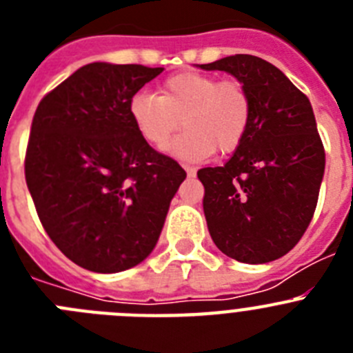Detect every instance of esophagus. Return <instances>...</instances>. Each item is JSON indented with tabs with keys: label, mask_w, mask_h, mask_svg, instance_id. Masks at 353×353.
<instances>
[{
	"label": "esophagus",
	"mask_w": 353,
	"mask_h": 353,
	"mask_svg": "<svg viewBox=\"0 0 353 353\" xmlns=\"http://www.w3.org/2000/svg\"><path fill=\"white\" fill-rule=\"evenodd\" d=\"M183 168H185V171L189 176H196V168H192V166H183Z\"/></svg>",
	"instance_id": "1"
}]
</instances>
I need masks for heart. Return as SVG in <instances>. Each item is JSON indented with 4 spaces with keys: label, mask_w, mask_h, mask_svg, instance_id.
I'll return each mask as SVG.
<instances>
[{
    "label": "heart",
    "mask_w": 353,
    "mask_h": 353,
    "mask_svg": "<svg viewBox=\"0 0 353 353\" xmlns=\"http://www.w3.org/2000/svg\"><path fill=\"white\" fill-rule=\"evenodd\" d=\"M129 117L138 134L162 150L179 130L170 152L198 162L219 150L230 154L244 141L251 120V101L236 81H219L201 72H180L164 79L159 97L139 92L130 99Z\"/></svg>",
    "instance_id": "obj_1"
}]
</instances>
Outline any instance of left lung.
I'll use <instances>...</instances> for the list:
<instances>
[{"label": "left lung", "instance_id": "obj_1", "mask_svg": "<svg viewBox=\"0 0 353 353\" xmlns=\"http://www.w3.org/2000/svg\"><path fill=\"white\" fill-rule=\"evenodd\" d=\"M199 68L232 74L251 101L248 134L232 159L198 171L208 232L226 256L269 263L295 248L316 208L325 150L313 108L258 56H226Z\"/></svg>", "mask_w": 353, "mask_h": 353}]
</instances>
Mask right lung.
<instances>
[{
    "label": "right lung",
    "mask_w": 353,
    "mask_h": 353,
    "mask_svg": "<svg viewBox=\"0 0 353 353\" xmlns=\"http://www.w3.org/2000/svg\"><path fill=\"white\" fill-rule=\"evenodd\" d=\"M164 68L84 65L43 97L24 173L43 230L68 260L114 274L154 251L185 180L129 117V102Z\"/></svg>",
    "instance_id": "1"
}]
</instances>
